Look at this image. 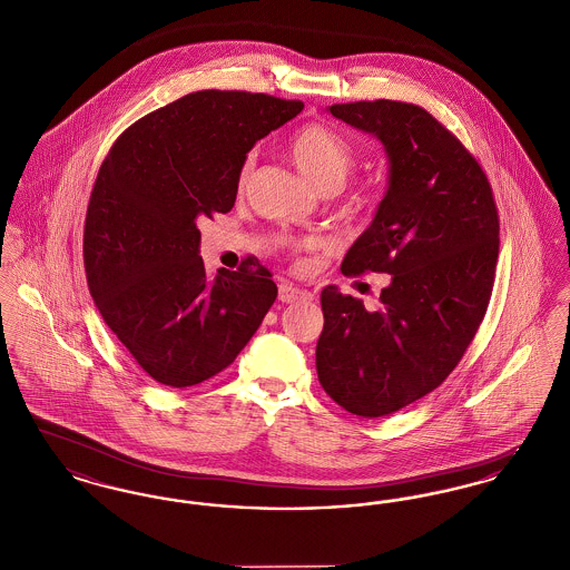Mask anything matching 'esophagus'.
I'll return each mask as SVG.
<instances>
[{"label":"esophagus","instance_id":"1","mask_svg":"<svg viewBox=\"0 0 570 570\" xmlns=\"http://www.w3.org/2000/svg\"><path fill=\"white\" fill-rule=\"evenodd\" d=\"M309 297L312 295L307 291L298 288L295 284H291V282H282L279 284V301H284V303H295V301H303V298Z\"/></svg>","mask_w":570,"mask_h":570}]
</instances>
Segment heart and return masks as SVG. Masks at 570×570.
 I'll list each match as a JSON object with an SVG mask.
<instances>
[{
    "label": "heart",
    "instance_id": "1",
    "mask_svg": "<svg viewBox=\"0 0 570 570\" xmlns=\"http://www.w3.org/2000/svg\"><path fill=\"white\" fill-rule=\"evenodd\" d=\"M291 156L297 164L301 175L314 184L318 190L326 186H342L354 164L351 145L321 124H309L301 128L291 140ZM249 173V163L242 170V181Z\"/></svg>",
    "mask_w": 570,
    "mask_h": 570
}]
</instances>
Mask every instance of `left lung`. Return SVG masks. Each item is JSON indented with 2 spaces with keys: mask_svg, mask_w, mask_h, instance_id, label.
I'll return each instance as SVG.
<instances>
[{
  "mask_svg": "<svg viewBox=\"0 0 570 570\" xmlns=\"http://www.w3.org/2000/svg\"><path fill=\"white\" fill-rule=\"evenodd\" d=\"M326 112L380 140L389 164L386 191L342 273L391 279L376 309L326 286L316 346L331 400L374 419L432 393L460 363L488 309L500 224L485 173L428 110L376 100Z\"/></svg>",
  "mask_w": 570,
  "mask_h": 570,
  "instance_id": "obj_1",
  "label": "left lung"
}]
</instances>
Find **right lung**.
Returning a JSON list of instances; mask_svg holds the SVG:
<instances>
[{"mask_svg":"<svg viewBox=\"0 0 570 570\" xmlns=\"http://www.w3.org/2000/svg\"><path fill=\"white\" fill-rule=\"evenodd\" d=\"M301 110L205 89L145 115L110 147L85 217V273L105 323L156 382L181 389L219 374L277 297L263 269L207 277L196 222L233 209L249 149Z\"/></svg>","mask_w":570,"mask_h":570,"instance_id":"right-lung-1","label":"right lung"}]
</instances>
